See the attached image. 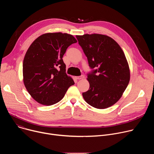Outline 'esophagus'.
<instances>
[{
    "label": "esophagus",
    "mask_w": 154,
    "mask_h": 154,
    "mask_svg": "<svg viewBox=\"0 0 154 154\" xmlns=\"http://www.w3.org/2000/svg\"><path fill=\"white\" fill-rule=\"evenodd\" d=\"M85 78V76L84 75H81V76H78V77H75V79H77V80H79V79H83Z\"/></svg>",
    "instance_id": "esophagus-1"
}]
</instances>
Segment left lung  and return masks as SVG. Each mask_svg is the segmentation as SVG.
I'll return each mask as SVG.
<instances>
[{"label":"left lung","mask_w":154,"mask_h":154,"mask_svg":"<svg viewBox=\"0 0 154 154\" xmlns=\"http://www.w3.org/2000/svg\"><path fill=\"white\" fill-rule=\"evenodd\" d=\"M76 38L90 67L96 69L88 74L90 88L82 93L85 100L98 109L112 106L122 97L130 81V69L123 51L106 35L85 34Z\"/></svg>","instance_id":"8db88e82"}]
</instances>
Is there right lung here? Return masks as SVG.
I'll use <instances>...</instances> for the list:
<instances>
[{
    "label": "right lung",
    "instance_id": "1",
    "mask_svg": "<svg viewBox=\"0 0 154 154\" xmlns=\"http://www.w3.org/2000/svg\"><path fill=\"white\" fill-rule=\"evenodd\" d=\"M77 42L70 34L47 33L38 37L29 48L23 61V82L39 103H57L74 85L72 77L66 73L62 58L67 48Z\"/></svg>",
    "mask_w": 154,
    "mask_h": 154
}]
</instances>
